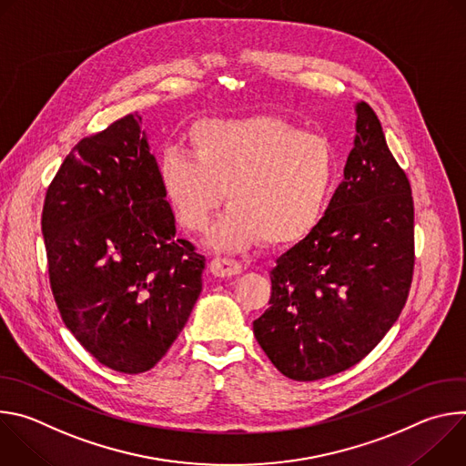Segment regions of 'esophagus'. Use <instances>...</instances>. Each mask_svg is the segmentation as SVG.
<instances>
[{"label":"esophagus","instance_id":"34e87169","mask_svg":"<svg viewBox=\"0 0 466 466\" xmlns=\"http://www.w3.org/2000/svg\"><path fill=\"white\" fill-rule=\"evenodd\" d=\"M241 263L232 259V258H227V256H216L212 261H210V271L216 275V277H234V275H239L241 273Z\"/></svg>","mask_w":466,"mask_h":466}]
</instances>
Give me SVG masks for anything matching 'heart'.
Listing matches in <instances>:
<instances>
[{
	"label": "heart",
	"instance_id": "obj_1",
	"mask_svg": "<svg viewBox=\"0 0 466 466\" xmlns=\"http://www.w3.org/2000/svg\"><path fill=\"white\" fill-rule=\"evenodd\" d=\"M336 149L317 132L258 116L205 119L189 130V153L169 149L158 171L178 225L205 232L223 207H232L212 230L219 248L258 239L286 245L320 219L336 180Z\"/></svg>",
	"mask_w": 466,
	"mask_h": 466
}]
</instances>
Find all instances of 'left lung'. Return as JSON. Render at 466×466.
I'll return each mask as SVG.
<instances>
[{"label": "left lung", "mask_w": 466, "mask_h": 466, "mask_svg": "<svg viewBox=\"0 0 466 466\" xmlns=\"http://www.w3.org/2000/svg\"><path fill=\"white\" fill-rule=\"evenodd\" d=\"M356 140L326 214L271 271L254 336L288 378L313 381L360 363L402 313L415 268L411 184L381 123L358 103Z\"/></svg>", "instance_id": "8db88e82"}]
</instances>
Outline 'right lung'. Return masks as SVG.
<instances>
[{"instance_id":"add662e5","label":"right lung","mask_w":466,"mask_h":466,"mask_svg":"<svg viewBox=\"0 0 466 466\" xmlns=\"http://www.w3.org/2000/svg\"><path fill=\"white\" fill-rule=\"evenodd\" d=\"M128 114L83 138L46 191L53 299L105 367L140 374L171 349L203 289L205 256L175 238L160 171Z\"/></svg>"}]
</instances>
